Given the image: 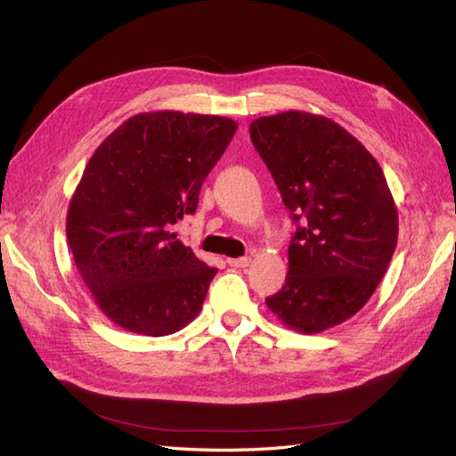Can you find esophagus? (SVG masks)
Here are the masks:
<instances>
[{
  "mask_svg": "<svg viewBox=\"0 0 456 456\" xmlns=\"http://www.w3.org/2000/svg\"><path fill=\"white\" fill-rule=\"evenodd\" d=\"M227 264L231 267H248L250 265V258H247V256H244V258H227Z\"/></svg>",
  "mask_w": 456,
  "mask_h": 456,
  "instance_id": "1",
  "label": "esophagus"
}]
</instances>
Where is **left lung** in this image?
Masks as SVG:
<instances>
[{
    "instance_id": "obj_1",
    "label": "left lung",
    "mask_w": 456,
    "mask_h": 456,
    "mask_svg": "<svg viewBox=\"0 0 456 456\" xmlns=\"http://www.w3.org/2000/svg\"><path fill=\"white\" fill-rule=\"evenodd\" d=\"M297 231L289 273L265 305L287 328L320 333L353 318L378 289L399 214L370 151L323 115L283 111L250 123Z\"/></svg>"
}]
</instances>
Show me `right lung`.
Wrapping results in <instances>:
<instances>
[{
	"instance_id": "add662e5",
	"label": "right lung",
	"mask_w": 456,
	"mask_h": 456,
	"mask_svg": "<svg viewBox=\"0 0 456 456\" xmlns=\"http://www.w3.org/2000/svg\"><path fill=\"white\" fill-rule=\"evenodd\" d=\"M237 126L219 115L138 113L86 163L69 204L67 242L92 298L119 328L163 337L200 314L217 270L171 229L196 212Z\"/></svg>"
}]
</instances>
